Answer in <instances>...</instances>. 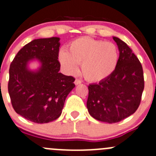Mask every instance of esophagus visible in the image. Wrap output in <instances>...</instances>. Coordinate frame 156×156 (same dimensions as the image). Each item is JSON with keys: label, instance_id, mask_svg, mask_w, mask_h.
Listing matches in <instances>:
<instances>
[{"label": "esophagus", "instance_id": "obj_1", "mask_svg": "<svg viewBox=\"0 0 156 156\" xmlns=\"http://www.w3.org/2000/svg\"><path fill=\"white\" fill-rule=\"evenodd\" d=\"M74 83H75V85H79V84L81 83V81L80 80H76L75 82H74Z\"/></svg>", "mask_w": 156, "mask_h": 156}]
</instances>
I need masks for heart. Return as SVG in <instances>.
I'll list each match as a JSON object with an SVG mask.
<instances>
[{
    "label": "heart",
    "mask_w": 156,
    "mask_h": 156,
    "mask_svg": "<svg viewBox=\"0 0 156 156\" xmlns=\"http://www.w3.org/2000/svg\"><path fill=\"white\" fill-rule=\"evenodd\" d=\"M118 50L114 43L81 37L69 44L68 52L61 50L58 61L67 74L74 75L81 64V73L89 82H99L114 71L118 62Z\"/></svg>",
    "instance_id": "b5f03b06"
}]
</instances>
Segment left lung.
<instances>
[{
	"mask_svg": "<svg viewBox=\"0 0 156 156\" xmlns=\"http://www.w3.org/2000/svg\"><path fill=\"white\" fill-rule=\"evenodd\" d=\"M119 58L114 72L98 83L89 85L87 108L96 120L109 124L133 114L141 102L144 90L141 62L128 45L117 37Z\"/></svg>",
	"mask_w": 156,
	"mask_h": 156,
	"instance_id": "obj_1",
	"label": "left lung"
}]
</instances>
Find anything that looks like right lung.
Returning a JSON list of instances; mask_svg holds the SVG:
<instances>
[{"label":"right lung","mask_w":156,"mask_h":156,"mask_svg":"<svg viewBox=\"0 0 156 156\" xmlns=\"http://www.w3.org/2000/svg\"><path fill=\"white\" fill-rule=\"evenodd\" d=\"M60 38H38L17 53L9 69L8 93L17 114L38 124L51 122L60 116L68 94L75 87L73 76L59 73ZM37 61L36 70L29 64Z\"/></svg>","instance_id":"right-lung-1"}]
</instances>
